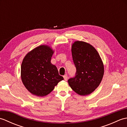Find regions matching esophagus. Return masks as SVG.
I'll list each match as a JSON object with an SVG mask.
<instances>
[{
  "instance_id": "34e87169",
  "label": "esophagus",
  "mask_w": 127,
  "mask_h": 127,
  "mask_svg": "<svg viewBox=\"0 0 127 127\" xmlns=\"http://www.w3.org/2000/svg\"><path fill=\"white\" fill-rule=\"evenodd\" d=\"M63 77H64V80H65V81L68 80V75H64V76H63Z\"/></svg>"
}]
</instances>
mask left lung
Here are the masks:
<instances>
[{
    "mask_svg": "<svg viewBox=\"0 0 127 127\" xmlns=\"http://www.w3.org/2000/svg\"><path fill=\"white\" fill-rule=\"evenodd\" d=\"M71 52L76 72L75 77L68 80V83L79 95H88L101 81L104 72L103 63L95 48L84 41H75Z\"/></svg>",
    "mask_w": 127,
    "mask_h": 127,
    "instance_id": "obj_1",
    "label": "left lung"
}]
</instances>
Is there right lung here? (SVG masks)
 Returning a JSON list of instances; mask_svg holds the SVG:
<instances>
[{"label": "right lung", "instance_id": "right-lung-1", "mask_svg": "<svg viewBox=\"0 0 127 127\" xmlns=\"http://www.w3.org/2000/svg\"><path fill=\"white\" fill-rule=\"evenodd\" d=\"M54 51L47 45H40L28 52L21 64V80L33 95L44 96L50 93L64 78L51 63Z\"/></svg>", "mask_w": 127, "mask_h": 127}]
</instances>
